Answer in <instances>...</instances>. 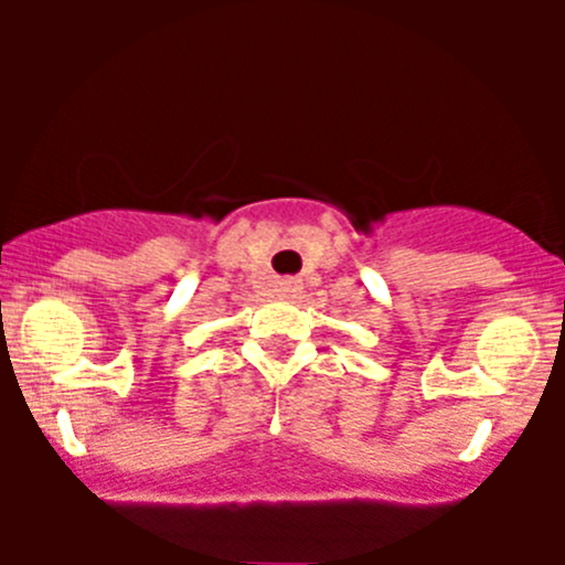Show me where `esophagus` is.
Listing matches in <instances>:
<instances>
[{"label": "esophagus", "mask_w": 565, "mask_h": 565, "mask_svg": "<svg viewBox=\"0 0 565 565\" xmlns=\"http://www.w3.org/2000/svg\"><path fill=\"white\" fill-rule=\"evenodd\" d=\"M279 291L282 294H294V291H299V279H279Z\"/></svg>", "instance_id": "1"}]
</instances>
